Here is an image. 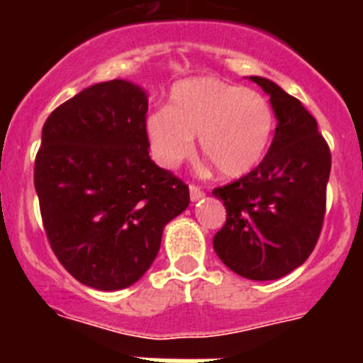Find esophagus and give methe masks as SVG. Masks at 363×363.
I'll list each match as a JSON object with an SVG mask.
<instances>
[{
	"mask_svg": "<svg viewBox=\"0 0 363 363\" xmlns=\"http://www.w3.org/2000/svg\"><path fill=\"white\" fill-rule=\"evenodd\" d=\"M189 194H191V200L192 201H198V200H201V198L205 196V192L201 191L200 187H198V185H189Z\"/></svg>",
	"mask_w": 363,
	"mask_h": 363,
	"instance_id": "34e87169",
	"label": "esophagus"
}]
</instances>
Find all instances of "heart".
I'll return each mask as SVG.
<instances>
[{
    "label": "heart",
    "instance_id": "1",
    "mask_svg": "<svg viewBox=\"0 0 363 363\" xmlns=\"http://www.w3.org/2000/svg\"><path fill=\"white\" fill-rule=\"evenodd\" d=\"M274 127V108L265 96L218 78L178 83L169 107L147 118V136L162 165L187 160L198 136L201 154L225 178H240L264 160Z\"/></svg>",
    "mask_w": 363,
    "mask_h": 363
}]
</instances>
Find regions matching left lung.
Returning a JSON list of instances; mask_svg holds the SVG:
<instances>
[{
    "label": "left lung",
    "mask_w": 363,
    "mask_h": 363,
    "mask_svg": "<svg viewBox=\"0 0 363 363\" xmlns=\"http://www.w3.org/2000/svg\"><path fill=\"white\" fill-rule=\"evenodd\" d=\"M251 79L271 96L277 130L256 169L213 191L227 211L213 245L240 277L277 280L300 267L318 242L331 150L300 99L271 79Z\"/></svg>",
    "instance_id": "1"
}]
</instances>
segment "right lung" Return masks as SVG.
I'll list each match as a JSON object with an SVG mask.
<instances>
[{"label": "right lung", "instance_id": "obj_1", "mask_svg": "<svg viewBox=\"0 0 363 363\" xmlns=\"http://www.w3.org/2000/svg\"><path fill=\"white\" fill-rule=\"evenodd\" d=\"M147 101L125 79L96 83L50 112L34 187L50 249L79 284L125 289L152 265L189 185L150 160Z\"/></svg>", "mask_w": 363, "mask_h": 363}]
</instances>
